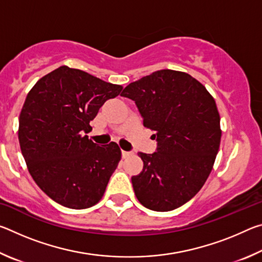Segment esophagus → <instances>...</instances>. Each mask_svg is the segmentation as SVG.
I'll use <instances>...</instances> for the list:
<instances>
[{
  "label": "esophagus",
  "instance_id": "1",
  "mask_svg": "<svg viewBox=\"0 0 262 262\" xmlns=\"http://www.w3.org/2000/svg\"><path fill=\"white\" fill-rule=\"evenodd\" d=\"M121 155H122V157H123V158H126V157H129V156H132L133 152H132V151H123V150H122V151H121Z\"/></svg>",
  "mask_w": 262,
  "mask_h": 262
}]
</instances>
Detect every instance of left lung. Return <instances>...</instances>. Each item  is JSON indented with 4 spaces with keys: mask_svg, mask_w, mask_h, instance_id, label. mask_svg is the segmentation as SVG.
Here are the masks:
<instances>
[{
    "mask_svg": "<svg viewBox=\"0 0 262 262\" xmlns=\"http://www.w3.org/2000/svg\"><path fill=\"white\" fill-rule=\"evenodd\" d=\"M144 127L154 132L156 152L139 156L143 170L132 177L137 200L148 209L170 211L205 185L221 142L220 114L207 89L190 75L164 69L127 85Z\"/></svg>",
    "mask_w": 262,
    "mask_h": 262,
    "instance_id": "1",
    "label": "left lung"
}]
</instances>
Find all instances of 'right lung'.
<instances>
[{"instance_id":"right-lung-1","label":"right lung","mask_w":262,"mask_h":262,"mask_svg":"<svg viewBox=\"0 0 262 262\" xmlns=\"http://www.w3.org/2000/svg\"><path fill=\"white\" fill-rule=\"evenodd\" d=\"M121 90L62 66L39 79L26 97L19 117L21 154L35 184L59 205L85 209L103 198L121 150L114 142L96 144L84 133L105 101Z\"/></svg>"}]
</instances>
